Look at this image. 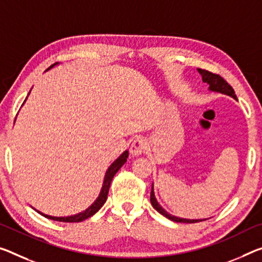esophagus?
<instances>
[{
	"label": "esophagus",
	"mask_w": 262,
	"mask_h": 262,
	"mask_svg": "<svg viewBox=\"0 0 262 262\" xmlns=\"http://www.w3.org/2000/svg\"><path fill=\"white\" fill-rule=\"evenodd\" d=\"M148 147V142L142 138H138L133 141L130 146V154L133 156H140L141 154H143Z\"/></svg>",
	"instance_id": "esophagus-1"
}]
</instances>
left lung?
<instances>
[{
	"mask_svg": "<svg viewBox=\"0 0 262 262\" xmlns=\"http://www.w3.org/2000/svg\"><path fill=\"white\" fill-rule=\"evenodd\" d=\"M198 72L201 73L202 79H203V82H206V84L209 85V91H211V92H217V93L225 94V95H228V97L233 98V99H235V100H236V95L234 93L233 89H232L231 85H228L227 81L224 80V79L221 76H219V74H214L212 72H209V71H206V70H202V69H198ZM150 202H151L152 207L157 211V212H160L162 215H164L165 218H168V219H170V221H172V222L192 224V223H198V222L206 221V219L180 218V217H176V215L170 214L168 211H165L163 207H162L159 204V202H157V199L155 197V192H154V184H151Z\"/></svg>",
	"mask_w": 262,
	"mask_h": 262,
	"instance_id": "8db88e82",
	"label": "left lung"
}]
</instances>
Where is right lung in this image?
<instances>
[{"instance_id":"add662e5","label":"right lung","mask_w":262,"mask_h":262,"mask_svg":"<svg viewBox=\"0 0 262 262\" xmlns=\"http://www.w3.org/2000/svg\"><path fill=\"white\" fill-rule=\"evenodd\" d=\"M58 65V63H55L53 65L50 66V69H52L53 66ZM47 70V71H48ZM30 93V92H29ZM27 100V99H26ZM24 100V101H26ZM24 103V102H23ZM128 155H129V152H128V150H124L121 155H120L118 159H116L113 163H112L110 165V168L107 169V171L105 173V178H103V183H102V188H101V191L100 193H99L98 198L95 199L94 203L91 206L87 207V209L85 211H82V212L80 213H77V214H73V215H69V217H53V215H49V214H45L43 212H40V211L36 210L37 212H38L39 214L43 215V217L48 218V219H51V221H55V222H63V223H79V222H82L85 221V219L92 217L93 214H95L98 212L99 210L101 209V206L105 204L106 199H107V194H108V190H110V186H111V182L112 180H113V177L116 172L119 171V169L122 167V165L126 163L127 162V159H128Z\"/></svg>"}]
</instances>
